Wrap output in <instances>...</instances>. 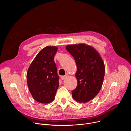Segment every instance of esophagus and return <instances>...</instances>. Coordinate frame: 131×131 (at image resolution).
Wrapping results in <instances>:
<instances>
[{"mask_svg":"<svg viewBox=\"0 0 131 131\" xmlns=\"http://www.w3.org/2000/svg\"><path fill=\"white\" fill-rule=\"evenodd\" d=\"M67 77V76H61V79L62 80H64L65 79V78H66Z\"/></svg>","mask_w":131,"mask_h":131,"instance_id":"34e87169","label":"esophagus"}]
</instances>
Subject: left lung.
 I'll list each match as a JSON object with an SVG mask.
<instances>
[{"mask_svg": "<svg viewBox=\"0 0 131 131\" xmlns=\"http://www.w3.org/2000/svg\"><path fill=\"white\" fill-rule=\"evenodd\" d=\"M75 60L77 70V86L72 91L73 99L85 103L94 98L102 88L105 75V65L100 54L85 44L66 47Z\"/></svg>", "mask_w": 131, "mask_h": 131, "instance_id": "8db88e82", "label": "left lung"}]
</instances>
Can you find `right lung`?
Masks as SVG:
<instances>
[{
	"instance_id": "obj_1",
	"label": "right lung",
	"mask_w": 131,
	"mask_h": 131,
	"mask_svg": "<svg viewBox=\"0 0 131 131\" xmlns=\"http://www.w3.org/2000/svg\"><path fill=\"white\" fill-rule=\"evenodd\" d=\"M57 47L42 49L31 62L27 73V82L33 99L48 104L55 98L59 86V77L54 61Z\"/></svg>"
}]
</instances>
